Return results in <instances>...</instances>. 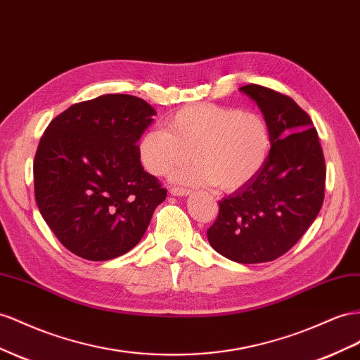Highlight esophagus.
<instances>
[{
  "label": "esophagus",
  "mask_w": 360,
  "mask_h": 360,
  "mask_svg": "<svg viewBox=\"0 0 360 360\" xmlns=\"http://www.w3.org/2000/svg\"><path fill=\"white\" fill-rule=\"evenodd\" d=\"M172 195H176V197H186V195H189L191 193V191L189 189H184V188H171V191H169Z\"/></svg>",
  "instance_id": "obj_1"
}]
</instances>
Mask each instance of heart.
<instances>
[{"mask_svg":"<svg viewBox=\"0 0 360 360\" xmlns=\"http://www.w3.org/2000/svg\"><path fill=\"white\" fill-rule=\"evenodd\" d=\"M168 129L151 127L142 134L141 162L153 176L168 174L191 160L192 167L176 174L193 186H215L231 192L245 186L269 158L271 130L256 112L213 104H192L167 121Z\"/></svg>","mask_w":360,"mask_h":360,"instance_id":"1","label":"heart"}]
</instances>
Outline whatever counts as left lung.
Returning <instances> with one entry per match:
<instances>
[{"label":"left lung","mask_w":360,"mask_h":360,"mask_svg":"<svg viewBox=\"0 0 360 360\" xmlns=\"http://www.w3.org/2000/svg\"><path fill=\"white\" fill-rule=\"evenodd\" d=\"M240 91L256 101L273 145L265 167L219 202L209 244L238 264L283 256L315 221L324 201L326 162L310 116L288 95L260 84Z\"/></svg>","instance_id":"left-lung-1"}]
</instances>
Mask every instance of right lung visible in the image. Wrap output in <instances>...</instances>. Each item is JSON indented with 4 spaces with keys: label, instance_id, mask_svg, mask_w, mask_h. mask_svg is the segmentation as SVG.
Here are the masks:
<instances>
[{
    "label": "right lung",
    "instance_id": "1",
    "mask_svg": "<svg viewBox=\"0 0 360 360\" xmlns=\"http://www.w3.org/2000/svg\"><path fill=\"white\" fill-rule=\"evenodd\" d=\"M153 115L138 96L108 94L71 105L46 127L33 163L34 198L75 256L96 262L125 255L167 198L138 150Z\"/></svg>",
    "mask_w": 360,
    "mask_h": 360
}]
</instances>
